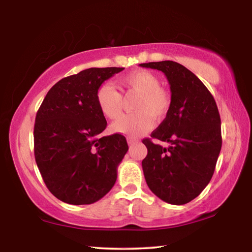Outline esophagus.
<instances>
[{"label": "esophagus", "mask_w": 252, "mask_h": 252, "mask_svg": "<svg viewBox=\"0 0 252 252\" xmlns=\"http://www.w3.org/2000/svg\"><path fill=\"white\" fill-rule=\"evenodd\" d=\"M138 142H139V139L134 138V136H127V143H129L130 146H133V144Z\"/></svg>", "instance_id": "esophagus-1"}]
</instances>
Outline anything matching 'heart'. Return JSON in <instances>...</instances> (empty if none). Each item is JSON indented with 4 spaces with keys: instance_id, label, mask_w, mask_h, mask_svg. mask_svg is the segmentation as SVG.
Wrapping results in <instances>:
<instances>
[{
    "instance_id": "obj_1",
    "label": "heart",
    "mask_w": 252,
    "mask_h": 252,
    "mask_svg": "<svg viewBox=\"0 0 252 252\" xmlns=\"http://www.w3.org/2000/svg\"><path fill=\"white\" fill-rule=\"evenodd\" d=\"M121 87L129 93H136L138 97L133 108L135 112L123 116L113 123L112 129L126 134H140L150 130L153 118L161 120L167 116L171 106V95L160 87V80L147 70H138L123 75L119 80ZM96 104L102 113L111 120L121 116L123 99L121 93L110 82L99 85L95 92Z\"/></svg>"
}]
</instances>
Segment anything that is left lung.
<instances>
[{"instance_id":"obj_1","label":"left lung","mask_w":252,"mask_h":252,"mask_svg":"<svg viewBox=\"0 0 252 252\" xmlns=\"http://www.w3.org/2000/svg\"><path fill=\"white\" fill-rule=\"evenodd\" d=\"M143 67L162 71L171 90V106L151 138L143 139L148 155L142 160L147 185L171 204L197 198L210 182L222 144L218 106L198 76L173 61L149 62Z\"/></svg>"}]
</instances>
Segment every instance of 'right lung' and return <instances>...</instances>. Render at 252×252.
Instances as JSON below:
<instances>
[{
	"instance_id": "obj_1",
	"label": "right lung",
	"mask_w": 252,
	"mask_h": 252,
	"mask_svg": "<svg viewBox=\"0 0 252 252\" xmlns=\"http://www.w3.org/2000/svg\"><path fill=\"white\" fill-rule=\"evenodd\" d=\"M125 67H90L60 80L37 110L34 157L50 192L70 204H91L112 189L127 151L126 136H100L106 120L99 85Z\"/></svg>"
}]
</instances>
